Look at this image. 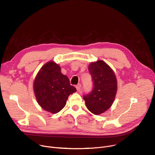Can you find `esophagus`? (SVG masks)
<instances>
[{"instance_id": "1", "label": "esophagus", "mask_w": 155, "mask_h": 155, "mask_svg": "<svg viewBox=\"0 0 155 155\" xmlns=\"http://www.w3.org/2000/svg\"><path fill=\"white\" fill-rule=\"evenodd\" d=\"M81 84H78V85H76V88H77V91H79L80 90V88H81Z\"/></svg>"}]
</instances>
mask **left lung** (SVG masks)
Instances as JSON below:
<instances>
[{
    "mask_svg": "<svg viewBox=\"0 0 155 155\" xmlns=\"http://www.w3.org/2000/svg\"><path fill=\"white\" fill-rule=\"evenodd\" d=\"M93 88L83 97L87 109L95 115L106 111L112 104L117 92L114 73L103 61L92 63L88 66Z\"/></svg>",
    "mask_w": 155,
    "mask_h": 155,
    "instance_id": "8db88e82",
    "label": "left lung"
}]
</instances>
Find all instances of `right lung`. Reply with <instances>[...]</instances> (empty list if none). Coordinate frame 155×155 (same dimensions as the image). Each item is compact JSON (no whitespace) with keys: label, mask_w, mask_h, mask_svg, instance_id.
Listing matches in <instances>:
<instances>
[{"label":"right lung","mask_w":155,"mask_h":155,"mask_svg":"<svg viewBox=\"0 0 155 155\" xmlns=\"http://www.w3.org/2000/svg\"><path fill=\"white\" fill-rule=\"evenodd\" d=\"M34 91L40 106L54 114L64 107L68 96L77 89L70 85L68 78L61 73L59 65L50 61L38 72Z\"/></svg>","instance_id":"1"}]
</instances>
